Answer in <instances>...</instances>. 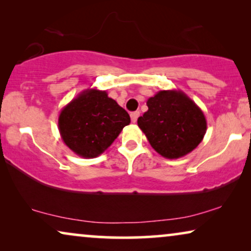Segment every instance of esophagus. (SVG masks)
<instances>
[{
  "mask_svg": "<svg viewBox=\"0 0 251 251\" xmlns=\"http://www.w3.org/2000/svg\"><path fill=\"white\" fill-rule=\"evenodd\" d=\"M138 116H139V112H132L131 114H130V118H131V121L133 123H136L137 119H138Z\"/></svg>",
  "mask_w": 251,
  "mask_h": 251,
  "instance_id": "1",
  "label": "esophagus"
}]
</instances>
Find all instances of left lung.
<instances>
[{"label":"left lung","mask_w":251,"mask_h":251,"mask_svg":"<svg viewBox=\"0 0 251 251\" xmlns=\"http://www.w3.org/2000/svg\"><path fill=\"white\" fill-rule=\"evenodd\" d=\"M138 126L151 146L166 159H179L202 142L207 121L201 108L180 90H162L147 100Z\"/></svg>","instance_id":"8db88e82"}]
</instances>
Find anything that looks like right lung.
<instances>
[{
  "mask_svg": "<svg viewBox=\"0 0 251 251\" xmlns=\"http://www.w3.org/2000/svg\"><path fill=\"white\" fill-rule=\"evenodd\" d=\"M130 123V116L107 92L88 89L61 109L58 128L63 142L78 156L104 153Z\"/></svg>",
  "mask_w": 251,
  "mask_h": 251,
  "instance_id": "1",
  "label": "right lung"
}]
</instances>
